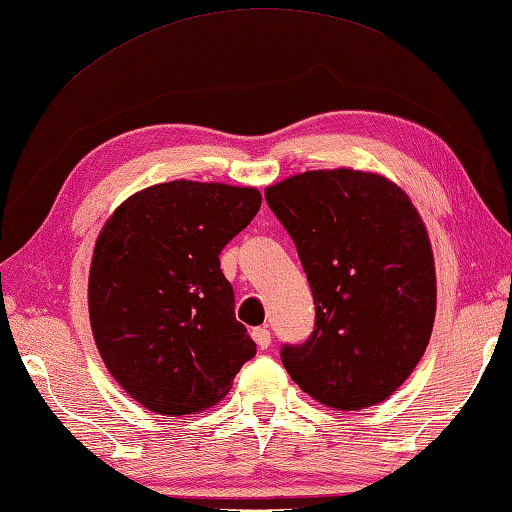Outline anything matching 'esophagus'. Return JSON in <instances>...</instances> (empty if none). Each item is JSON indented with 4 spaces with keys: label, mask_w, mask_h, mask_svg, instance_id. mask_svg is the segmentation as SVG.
<instances>
[{
    "label": "esophagus",
    "mask_w": 512,
    "mask_h": 512,
    "mask_svg": "<svg viewBox=\"0 0 512 512\" xmlns=\"http://www.w3.org/2000/svg\"><path fill=\"white\" fill-rule=\"evenodd\" d=\"M253 340L257 342L259 349H268V345H271V331L266 327H257L253 329Z\"/></svg>",
    "instance_id": "obj_1"
}]
</instances>
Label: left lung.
I'll list each match as a JSON object with an SVG mask.
<instances>
[{
	"label": "left lung",
	"instance_id": "8db88e82",
	"mask_svg": "<svg viewBox=\"0 0 512 512\" xmlns=\"http://www.w3.org/2000/svg\"><path fill=\"white\" fill-rule=\"evenodd\" d=\"M264 194L315 302L309 340L282 347L286 371L342 412L383 403L432 336L436 273L421 215L396 183L347 167L288 176Z\"/></svg>",
	"mask_w": 512,
	"mask_h": 512
}]
</instances>
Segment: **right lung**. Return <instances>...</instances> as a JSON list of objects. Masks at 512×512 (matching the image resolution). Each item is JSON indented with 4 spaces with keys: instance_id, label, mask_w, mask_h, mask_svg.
I'll list each match as a JSON object with an SVG mask.
<instances>
[{
    "instance_id": "obj_1",
    "label": "right lung",
    "mask_w": 512,
    "mask_h": 512,
    "mask_svg": "<svg viewBox=\"0 0 512 512\" xmlns=\"http://www.w3.org/2000/svg\"><path fill=\"white\" fill-rule=\"evenodd\" d=\"M259 206L257 188L181 179L132 194L100 230L91 331L109 374L150 412L206 410L255 356L219 255Z\"/></svg>"
}]
</instances>
